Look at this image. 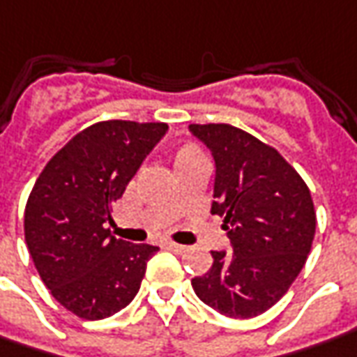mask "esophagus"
Masks as SVG:
<instances>
[{
  "instance_id": "1",
  "label": "esophagus",
  "mask_w": 357,
  "mask_h": 357,
  "mask_svg": "<svg viewBox=\"0 0 357 357\" xmlns=\"http://www.w3.org/2000/svg\"><path fill=\"white\" fill-rule=\"evenodd\" d=\"M166 250L174 252V254H183V252H185V246H181V244H176V242H168V244H166Z\"/></svg>"
}]
</instances>
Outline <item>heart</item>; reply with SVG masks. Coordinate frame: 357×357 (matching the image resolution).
Listing matches in <instances>:
<instances>
[{
	"label": "heart",
	"mask_w": 357,
	"mask_h": 357,
	"mask_svg": "<svg viewBox=\"0 0 357 357\" xmlns=\"http://www.w3.org/2000/svg\"><path fill=\"white\" fill-rule=\"evenodd\" d=\"M201 156V152H199L197 148L191 146V144H181L179 148H176V152H174V168H178L181 164H185L189 160L199 158Z\"/></svg>",
	"instance_id": "heart-1"
}]
</instances>
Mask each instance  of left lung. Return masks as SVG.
I'll return each instance as SVG.
<instances>
[{
	"instance_id": "obj_1",
	"label": "left lung",
	"mask_w": 357,
	"mask_h": 357,
	"mask_svg": "<svg viewBox=\"0 0 357 357\" xmlns=\"http://www.w3.org/2000/svg\"><path fill=\"white\" fill-rule=\"evenodd\" d=\"M211 150V213L222 217L230 252H211V270L191 280L220 314L252 319L287 293L311 252L317 215L311 191L275 148L232 125H189Z\"/></svg>"
}]
</instances>
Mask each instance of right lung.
Wrapping results in <instances>:
<instances>
[{
	"label": "right lung",
	"instance_id": "right-lung-1",
	"mask_svg": "<svg viewBox=\"0 0 357 357\" xmlns=\"http://www.w3.org/2000/svg\"><path fill=\"white\" fill-rule=\"evenodd\" d=\"M166 123L103 121L77 132L50 158L25 207V240L52 297L86 321L125 309L158 246L130 244L107 229L113 205Z\"/></svg>",
	"mask_w": 357,
	"mask_h": 357
}]
</instances>
